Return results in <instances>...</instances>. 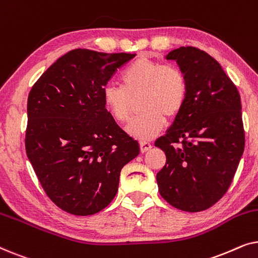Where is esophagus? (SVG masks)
I'll return each mask as SVG.
<instances>
[{
    "label": "esophagus",
    "mask_w": 258,
    "mask_h": 258,
    "mask_svg": "<svg viewBox=\"0 0 258 258\" xmlns=\"http://www.w3.org/2000/svg\"><path fill=\"white\" fill-rule=\"evenodd\" d=\"M140 149L142 153H146V151L151 149V144L147 141H142V142H140Z\"/></svg>",
    "instance_id": "1"
}]
</instances>
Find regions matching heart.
<instances>
[{"mask_svg":"<svg viewBox=\"0 0 258 258\" xmlns=\"http://www.w3.org/2000/svg\"><path fill=\"white\" fill-rule=\"evenodd\" d=\"M121 87L109 84L103 89V103L117 122L132 117L135 100H140L142 114L126 126L129 135L137 140L156 136L165 124V116L175 118L188 97V81L181 68L162 64L148 56H141L123 69Z\"/></svg>","mask_w":258,"mask_h":258,"instance_id":"obj_1","label":"heart"}]
</instances>
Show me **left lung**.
Wrapping results in <instances>:
<instances>
[{
	"instance_id": "1",
	"label": "left lung",
	"mask_w": 258,
	"mask_h": 258,
	"mask_svg": "<svg viewBox=\"0 0 258 258\" xmlns=\"http://www.w3.org/2000/svg\"><path fill=\"white\" fill-rule=\"evenodd\" d=\"M188 81V97L164 136L155 142L167 156L157 172L161 196L197 213L218 202L231 184L244 151L241 97L216 59L194 47L167 55Z\"/></svg>"
}]
</instances>
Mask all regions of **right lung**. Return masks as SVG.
Wrapping results in <instances>:
<instances>
[{"instance_id": "1", "label": "right lung", "mask_w": 258, "mask_h": 258, "mask_svg": "<svg viewBox=\"0 0 258 258\" xmlns=\"http://www.w3.org/2000/svg\"><path fill=\"white\" fill-rule=\"evenodd\" d=\"M136 54L74 49L51 64L28 96L26 151L47 196L67 213L104 209L119 172L140 153L103 103V89Z\"/></svg>"}]
</instances>
